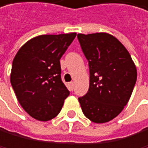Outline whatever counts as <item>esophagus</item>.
Wrapping results in <instances>:
<instances>
[{"label": "esophagus", "mask_w": 148, "mask_h": 148, "mask_svg": "<svg viewBox=\"0 0 148 148\" xmlns=\"http://www.w3.org/2000/svg\"><path fill=\"white\" fill-rule=\"evenodd\" d=\"M73 86H75V84H73V82L69 83V89H70L71 91L73 90Z\"/></svg>", "instance_id": "1"}]
</instances>
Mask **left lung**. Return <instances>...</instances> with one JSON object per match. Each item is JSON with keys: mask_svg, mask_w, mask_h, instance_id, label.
<instances>
[{"mask_svg": "<svg viewBox=\"0 0 148 148\" xmlns=\"http://www.w3.org/2000/svg\"><path fill=\"white\" fill-rule=\"evenodd\" d=\"M89 65V88L78 97L85 116L93 123H104L118 116L128 103L137 78L130 53L108 33L78 34Z\"/></svg>", "mask_w": 148, "mask_h": 148, "instance_id": "left-lung-1", "label": "left lung"}]
</instances>
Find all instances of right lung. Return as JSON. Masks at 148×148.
I'll list each match as a JSON object with an SVG mask.
<instances>
[{"label": "right lung", "instance_id": "1", "mask_svg": "<svg viewBox=\"0 0 148 148\" xmlns=\"http://www.w3.org/2000/svg\"><path fill=\"white\" fill-rule=\"evenodd\" d=\"M76 33L40 35L20 48L13 61L11 85L22 108L47 121L60 113L70 92L61 78L60 60Z\"/></svg>", "mask_w": 148, "mask_h": 148}]
</instances>
